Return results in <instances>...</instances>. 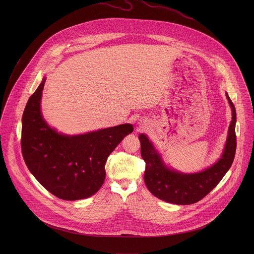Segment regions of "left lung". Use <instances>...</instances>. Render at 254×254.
I'll list each match as a JSON object with an SVG mask.
<instances>
[{"instance_id": "1", "label": "left lung", "mask_w": 254, "mask_h": 254, "mask_svg": "<svg viewBox=\"0 0 254 254\" xmlns=\"http://www.w3.org/2000/svg\"><path fill=\"white\" fill-rule=\"evenodd\" d=\"M226 97L232 109V121L225 148L217 162L201 172L185 174L168 168L147 137L144 134L139 136L141 155L145 162V186L154 196L173 204L195 203L208 194L225 176L234 161L237 148L236 109L228 94Z\"/></svg>"}]
</instances>
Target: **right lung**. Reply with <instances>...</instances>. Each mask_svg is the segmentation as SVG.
<instances>
[{
  "label": "right lung",
  "mask_w": 254,
  "mask_h": 254,
  "mask_svg": "<svg viewBox=\"0 0 254 254\" xmlns=\"http://www.w3.org/2000/svg\"><path fill=\"white\" fill-rule=\"evenodd\" d=\"M46 78L29 98L22 115L21 151L24 161L46 190L59 198L78 200L92 196L106 179L109 154L132 124L68 136L58 133L44 120L41 98Z\"/></svg>",
  "instance_id": "obj_1"
}]
</instances>
